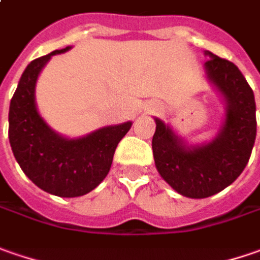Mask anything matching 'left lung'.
Here are the masks:
<instances>
[{"instance_id":"left-lung-1","label":"left lung","mask_w":260,"mask_h":260,"mask_svg":"<svg viewBox=\"0 0 260 260\" xmlns=\"http://www.w3.org/2000/svg\"><path fill=\"white\" fill-rule=\"evenodd\" d=\"M205 73L225 102V119L208 144L187 147L161 119L155 118L152 154L160 176L177 193L193 199L208 198L232 185L250 158L256 140L253 90L240 70L212 52Z\"/></svg>"}]
</instances>
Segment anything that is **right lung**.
<instances>
[{
	"label": "right lung",
	"instance_id": "add662e5",
	"mask_svg": "<svg viewBox=\"0 0 260 260\" xmlns=\"http://www.w3.org/2000/svg\"><path fill=\"white\" fill-rule=\"evenodd\" d=\"M53 51L28 63L10 103L8 138L24 175L45 192L62 198L83 197L108 176L119 141L132 122L110 125L81 138H65L48 126L38 112L35 88Z\"/></svg>",
	"mask_w": 260,
	"mask_h": 260
}]
</instances>
